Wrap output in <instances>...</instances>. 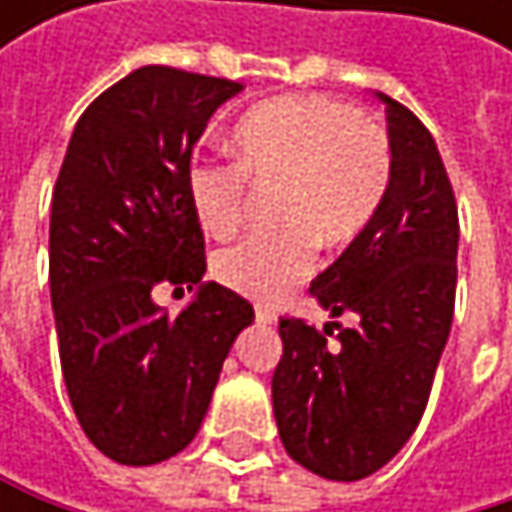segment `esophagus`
<instances>
[{"label":"esophagus","mask_w":512,"mask_h":512,"mask_svg":"<svg viewBox=\"0 0 512 512\" xmlns=\"http://www.w3.org/2000/svg\"><path fill=\"white\" fill-rule=\"evenodd\" d=\"M255 320L257 323H263V326H269V323H275V311H272V308H257Z\"/></svg>","instance_id":"1"}]
</instances>
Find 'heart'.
Returning a JSON list of instances; mask_svg holds the SVG:
<instances>
[{"instance_id": "obj_1", "label": "heart", "mask_w": 512, "mask_h": 512, "mask_svg": "<svg viewBox=\"0 0 512 512\" xmlns=\"http://www.w3.org/2000/svg\"><path fill=\"white\" fill-rule=\"evenodd\" d=\"M237 165L192 162L186 201L198 228L225 240L237 231L246 180L275 189L266 237L243 240L213 257V275L228 290L272 302L299 284L314 246L344 252L379 216L394 174V151L382 127L356 106L290 94L249 109L234 133Z\"/></svg>"}]
</instances>
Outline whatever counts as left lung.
<instances>
[{
	"mask_svg": "<svg viewBox=\"0 0 512 512\" xmlns=\"http://www.w3.org/2000/svg\"><path fill=\"white\" fill-rule=\"evenodd\" d=\"M394 174L373 225L311 281V296L356 326L281 317L272 409L284 451L326 480L379 471L415 433L451 335L460 216L430 130L376 91ZM332 328L339 338L328 344Z\"/></svg>",
	"mask_w": 512,
	"mask_h": 512,
	"instance_id": "8db88e82",
	"label": "left lung"
}]
</instances>
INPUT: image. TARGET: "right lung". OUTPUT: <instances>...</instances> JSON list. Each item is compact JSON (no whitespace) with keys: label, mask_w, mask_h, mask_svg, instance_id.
<instances>
[{"label":"right lung","mask_w":512,"mask_h":512,"mask_svg":"<svg viewBox=\"0 0 512 512\" xmlns=\"http://www.w3.org/2000/svg\"><path fill=\"white\" fill-rule=\"evenodd\" d=\"M231 79L148 64L106 88L76 121L50 213V293L70 406L91 445L154 465L198 433L222 361L255 308L201 281L204 234L186 201L192 148ZM159 283L198 286L171 321Z\"/></svg>","instance_id":"1"}]
</instances>
